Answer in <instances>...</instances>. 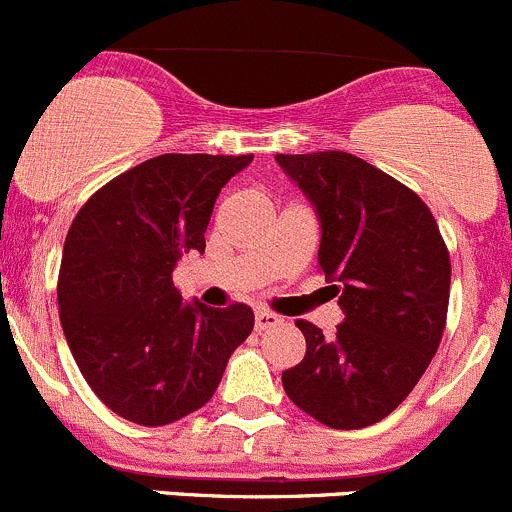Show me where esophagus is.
I'll use <instances>...</instances> for the list:
<instances>
[{
    "instance_id": "esophagus-1",
    "label": "esophagus",
    "mask_w": 512,
    "mask_h": 512,
    "mask_svg": "<svg viewBox=\"0 0 512 512\" xmlns=\"http://www.w3.org/2000/svg\"><path fill=\"white\" fill-rule=\"evenodd\" d=\"M281 323V318L271 311H256V331H266V328H273Z\"/></svg>"
}]
</instances>
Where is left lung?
<instances>
[{
	"label": "left lung",
	"mask_w": 512,
	"mask_h": 512,
	"mask_svg": "<svg viewBox=\"0 0 512 512\" xmlns=\"http://www.w3.org/2000/svg\"><path fill=\"white\" fill-rule=\"evenodd\" d=\"M276 164L316 211L318 266L343 311L333 338L296 323L306 356L283 371V391L328 428L373 426L406 401L438 351L448 249L428 206L358 156L276 154Z\"/></svg>",
	"instance_id": "1"
}]
</instances>
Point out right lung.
I'll return each instance as SVG.
<instances>
[{
    "instance_id": "add662e5",
    "label": "right lung",
    "mask_w": 512,
    "mask_h": 512,
    "mask_svg": "<svg viewBox=\"0 0 512 512\" xmlns=\"http://www.w3.org/2000/svg\"><path fill=\"white\" fill-rule=\"evenodd\" d=\"M254 156L164 154L96 191L72 221L59 318L91 391L116 416L166 426L211 401L231 353L254 331L244 303H186L174 268L204 254L221 189Z\"/></svg>"
}]
</instances>
